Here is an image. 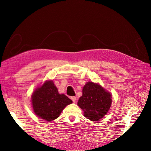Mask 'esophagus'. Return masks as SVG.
I'll return each instance as SVG.
<instances>
[{
    "mask_svg": "<svg viewBox=\"0 0 151 151\" xmlns=\"http://www.w3.org/2000/svg\"><path fill=\"white\" fill-rule=\"evenodd\" d=\"M76 99H77V98H76V96H72V97H71V99L72 100V101L74 102V103H75V102L76 101Z\"/></svg>",
    "mask_w": 151,
    "mask_h": 151,
    "instance_id": "34e87169",
    "label": "esophagus"
}]
</instances>
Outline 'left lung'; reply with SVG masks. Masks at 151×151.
<instances>
[{"label": "left lung", "instance_id": "8db88e82", "mask_svg": "<svg viewBox=\"0 0 151 151\" xmlns=\"http://www.w3.org/2000/svg\"><path fill=\"white\" fill-rule=\"evenodd\" d=\"M111 94L101 85L88 82L83 87V96L77 104L86 118L95 122L106 115L111 106Z\"/></svg>", "mask_w": 151, "mask_h": 151}]
</instances>
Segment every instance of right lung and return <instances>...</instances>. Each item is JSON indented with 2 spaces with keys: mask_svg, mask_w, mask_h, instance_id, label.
Returning <instances> with one entry per match:
<instances>
[{
  "mask_svg": "<svg viewBox=\"0 0 151 151\" xmlns=\"http://www.w3.org/2000/svg\"><path fill=\"white\" fill-rule=\"evenodd\" d=\"M32 106L39 118L51 122L60 116L63 109L72 101L63 94H59L52 81H47L31 96Z\"/></svg>",
  "mask_w": 151,
  "mask_h": 151,
  "instance_id": "obj_1",
  "label": "right lung"
}]
</instances>
